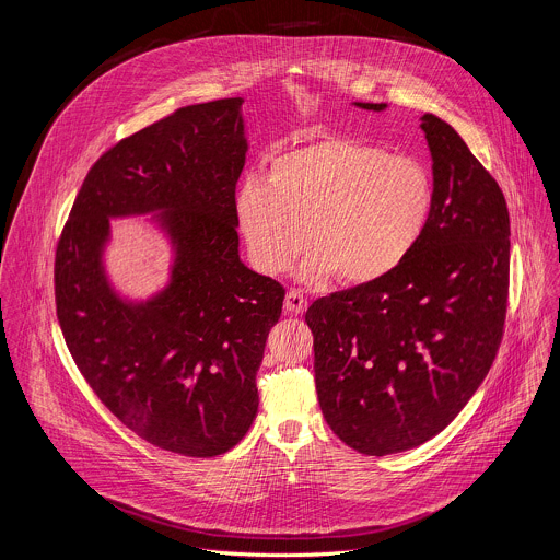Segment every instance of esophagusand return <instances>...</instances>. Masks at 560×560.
<instances>
[{"instance_id":"34e87169","label":"esophagus","mask_w":560,"mask_h":560,"mask_svg":"<svg viewBox=\"0 0 560 560\" xmlns=\"http://www.w3.org/2000/svg\"><path fill=\"white\" fill-rule=\"evenodd\" d=\"M283 307L285 312H292V314H303L307 310V299L299 292V290H290L285 294V301H283Z\"/></svg>"}]
</instances>
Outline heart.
<instances>
[{
  "mask_svg": "<svg viewBox=\"0 0 560 560\" xmlns=\"http://www.w3.org/2000/svg\"><path fill=\"white\" fill-rule=\"evenodd\" d=\"M433 179L422 162L349 136H323L277 153L266 179L248 177L235 200L255 268L285 272L312 246L299 277L334 275L364 285L396 272L433 215Z\"/></svg>",
  "mask_w": 560,
  "mask_h": 560,
  "instance_id": "heart-1",
  "label": "heart"
}]
</instances>
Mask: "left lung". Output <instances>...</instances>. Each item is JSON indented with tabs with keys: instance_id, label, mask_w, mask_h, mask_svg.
Here are the masks:
<instances>
[{
	"instance_id": "8db88e82",
	"label": "left lung",
	"mask_w": 560,
	"mask_h": 560,
	"mask_svg": "<svg viewBox=\"0 0 560 560\" xmlns=\"http://www.w3.org/2000/svg\"><path fill=\"white\" fill-rule=\"evenodd\" d=\"M420 127L435 194L422 242L389 277L320 296L305 314L323 418L376 457L416 448L457 418L492 366L508 307L499 184L448 122L424 114Z\"/></svg>"
}]
</instances>
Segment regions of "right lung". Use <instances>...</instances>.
Segmentation results:
<instances>
[{"label": "right lung", "mask_w": 560, "mask_h": 560, "mask_svg": "<svg viewBox=\"0 0 560 560\" xmlns=\"http://www.w3.org/2000/svg\"><path fill=\"white\" fill-rule=\"evenodd\" d=\"M242 103L182 107L105 151L55 257L57 318L83 378L127 429L186 457L222 455L248 433L285 296L240 259ZM133 214H153L174 250L170 283L144 302L120 298L102 261L108 220Z\"/></svg>", "instance_id": "1"}]
</instances>
